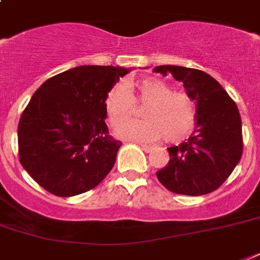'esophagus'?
<instances>
[{
  "instance_id": "obj_1",
  "label": "esophagus",
  "mask_w": 260,
  "mask_h": 260,
  "mask_svg": "<svg viewBox=\"0 0 260 260\" xmlns=\"http://www.w3.org/2000/svg\"><path fill=\"white\" fill-rule=\"evenodd\" d=\"M140 147H142L146 152H150V151H152V148H154V147L150 146V144H140Z\"/></svg>"
}]
</instances>
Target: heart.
Masks as SVG:
<instances>
[{
  "label": "heart",
  "instance_id": "1",
  "mask_svg": "<svg viewBox=\"0 0 260 260\" xmlns=\"http://www.w3.org/2000/svg\"><path fill=\"white\" fill-rule=\"evenodd\" d=\"M136 105L146 106L143 121L122 124L117 135L135 142H154L163 138L177 143L187 138L196 125L197 109L189 94L173 91L159 78H143L126 86L117 83L108 91L105 109L112 125H120L136 113Z\"/></svg>",
  "mask_w": 260,
  "mask_h": 260
}]
</instances>
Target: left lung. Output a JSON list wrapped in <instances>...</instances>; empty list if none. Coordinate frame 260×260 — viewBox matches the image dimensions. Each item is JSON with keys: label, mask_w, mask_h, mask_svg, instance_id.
<instances>
[{"label": "left lung", "mask_w": 260, "mask_h": 260, "mask_svg": "<svg viewBox=\"0 0 260 260\" xmlns=\"http://www.w3.org/2000/svg\"><path fill=\"white\" fill-rule=\"evenodd\" d=\"M154 71L163 75L171 73L197 102L196 129L187 140L167 148L170 160L156 171V177L173 193H212L226 181L242 158L238 106L221 85L204 71L182 66H156Z\"/></svg>", "instance_id": "8db88e82"}]
</instances>
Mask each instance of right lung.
<instances>
[{
	"label": "right lung",
	"instance_id": "1",
	"mask_svg": "<svg viewBox=\"0 0 260 260\" xmlns=\"http://www.w3.org/2000/svg\"><path fill=\"white\" fill-rule=\"evenodd\" d=\"M128 71L79 66L35 91L18 121V158L43 189L58 197L78 196L113 169L121 143L108 131L105 97Z\"/></svg>",
	"mask_w": 260,
	"mask_h": 260
}]
</instances>
